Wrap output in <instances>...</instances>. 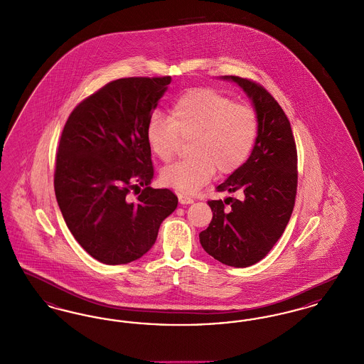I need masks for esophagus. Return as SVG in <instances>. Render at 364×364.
Here are the masks:
<instances>
[{
    "mask_svg": "<svg viewBox=\"0 0 364 364\" xmlns=\"http://www.w3.org/2000/svg\"><path fill=\"white\" fill-rule=\"evenodd\" d=\"M178 202L181 205H190L193 202V198L191 195H187V193H178Z\"/></svg>",
    "mask_w": 364,
    "mask_h": 364,
    "instance_id": "34e87169",
    "label": "esophagus"
}]
</instances>
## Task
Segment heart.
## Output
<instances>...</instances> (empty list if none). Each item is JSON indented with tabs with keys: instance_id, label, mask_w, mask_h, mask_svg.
<instances>
[{
	"instance_id": "obj_1",
	"label": "heart",
	"mask_w": 364,
	"mask_h": 364,
	"mask_svg": "<svg viewBox=\"0 0 364 364\" xmlns=\"http://www.w3.org/2000/svg\"><path fill=\"white\" fill-rule=\"evenodd\" d=\"M255 110L236 104L211 88H196L181 95L171 109V117L153 113L146 127L151 151L162 161L172 159L181 139H190L192 156L165 166L164 184L183 192H195L220 173L237 171L248 159L258 138Z\"/></svg>"
}]
</instances>
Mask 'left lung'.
Returning a JSON list of instances; mask_svg holds the SVG:
<instances>
[{"label": "left lung", "mask_w": 364, "mask_h": 364, "mask_svg": "<svg viewBox=\"0 0 364 364\" xmlns=\"http://www.w3.org/2000/svg\"><path fill=\"white\" fill-rule=\"evenodd\" d=\"M223 79L237 83L252 101L259 131L250 158L217 187L240 198L208 200L213 220L199 240L214 259L248 267L270 252L289 223L297 190V151L291 122L264 87L239 76Z\"/></svg>", "instance_id": "1"}]
</instances>
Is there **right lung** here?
<instances>
[{"instance_id": "add662e5", "label": "right lung", "mask_w": 364, "mask_h": 364, "mask_svg": "<svg viewBox=\"0 0 364 364\" xmlns=\"http://www.w3.org/2000/svg\"><path fill=\"white\" fill-rule=\"evenodd\" d=\"M171 82V76L113 80L77 105L63 129L57 203L76 242L106 264L141 258L177 208L172 191L150 187L154 168L146 139L147 122ZM136 189L132 201L130 191Z\"/></svg>"}]
</instances>
